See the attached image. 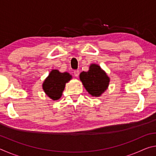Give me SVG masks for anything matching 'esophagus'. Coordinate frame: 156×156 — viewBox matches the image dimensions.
<instances>
[{
    "label": "esophagus",
    "instance_id": "obj_1",
    "mask_svg": "<svg viewBox=\"0 0 156 156\" xmlns=\"http://www.w3.org/2000/svg\"><path fill=\"white\" fill-rule=\"evenodd\" d=\"M73 74L76 76V77H78L80 74V72H79V70H74V72H73Z\"/></svg>",
    "mask_w": 156,
    "mask_h": 156
}]
</instances>
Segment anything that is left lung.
Here are the masks:
<instances>
[{
    "label": "left lung",
    "mask_w": 156,
    "mask_h": 156,
    "mask_svg": "<svg viewBox=\"0 0 156 156\" xmlns=\"http://www.w3.org/2000/svg\"><path fill=\"white\" fill-rule=\"evenodd\" d=\"M80 79L83 85L91 96H99L106 90L109 78L98 65L92 64L88 72H83Z\"/></svg>",
    "instance_id": "left-lung-1"
}]
</instances>
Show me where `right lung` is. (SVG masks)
Listing matches in <instances>:
<instances>
[{"label": "right lung", "instance_id": "add662e5", "mask_svg": "<svg viewBox=\"0 0 156 156\" xmlns=\"http://www.w3.org/2000/svg\"><path fill=\"white\" fill-rule=\"evenodd\" d=\"M71 79L72 76L67 72L60 73L58 70H52L44 81L43 90L50 98L56 100L61 97L66 83Z\"/></svg>", "mask_w": 156, "mask_h": 156}]
</instances>
